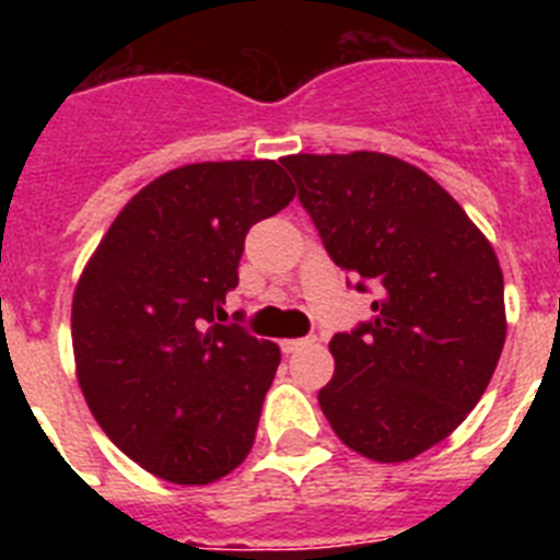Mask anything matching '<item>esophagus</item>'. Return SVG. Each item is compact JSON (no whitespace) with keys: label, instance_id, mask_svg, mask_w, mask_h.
<instances>
[{"label":"esophagus","instance_id":"esophagus-1","mask_svg":"<svg viewBox=\"0 0 560 560\" xmlns=\"http://www.w3.org/2000/svg\"><path fill=\"white\" fill-rule=\"evenodd\" d=\"M316 336H303V339H285L283 341V353H296V350L308 348V345H314Z\"/></svg>","mask_w":560,"mask_h":560}]
</instances>
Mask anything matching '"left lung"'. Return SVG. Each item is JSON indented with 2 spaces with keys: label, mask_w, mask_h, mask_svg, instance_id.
Segmentation results:
<instances>
[{
  "label": "left lung",
  "mask_w": 560,
  "mask_h": 560,
  "mask_svg": "<svg viewBox=\"0 0 560 560\" xmlns=\"http://www.w3.org/2000/svg\"><path fill=\"white\" fill-rule=\"evenodd\" d=\"M280 165L325 252L373 291V319L330 339L319 407L345 446L404 463L477 407L504 345L497 252L432 176L387 153H296Z\"/></svg>",
  "instance_id": "1"
}]
</instances>
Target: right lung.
<instances>
[{
	"label": "right lung",
	"mask_w": 560,
	"mask_h": 560,
	"mask_svg": "<svg viewBox=\"0 0 560 560\" xmlns=\"http://www.w3.org/2000/svg\"><path fill=\"white\" fill-rule=\"evenodd\" d=\"M291 199L271 160L176 167L122 207L83 269L72 300L83 398L114 446L167 482H215L255 443L280 348L215 316L246 232Z\"/></svg>",
	"instance_id": "right-lung-1"
}]
</instances>
